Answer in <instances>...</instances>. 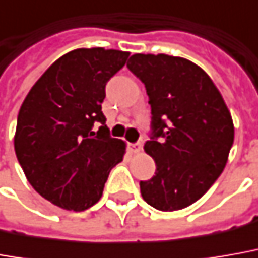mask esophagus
<instances>
[{
	"label": "esophagus",
	"mask_w": 258,
	"mask_h": 258,
	"mask_svg": "<svg viewBox=\"0 0 258 258\" xmlns=\"http://www.w3.org/2000/svg\"><path fill=\"white\" fill-rule=\"evenodd\" d=\"M128 148L130 151L134 152V154H138V152L141 151V148H143V145L140 143H133V144H128Z\"/></svg>",
	"instance_id": "1"
}]
</instances>
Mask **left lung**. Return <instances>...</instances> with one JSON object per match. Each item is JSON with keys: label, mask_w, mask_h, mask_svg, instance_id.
Listing matches in <instances>:
<instances>
[{"label": "left lung", "mask_w": 258, "mask_h": 258, "mask_svg": "<svg viewBox=\"0 0 258 258\" xmlns=\"http://www.w3.org/2000/svg\"><path fill=\"white\" fill-rule=\"evenodd\" d=\"M127 68L144 83L151 106L144 150L157 171L140 182L141 195L162 212L183 209L225 169L234 140L230 111L206 72L188 59L136 53Z\"/></svg>", "instance_id": "1"}]
</instances>
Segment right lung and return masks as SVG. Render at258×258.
I'll use <instances>...</instances> for the list:
<instances>
[{
  "label": "right lung",
  "instance_id": "right-lung-1",
  "mask_svg": "<svg viewBox=\"0 0 258 258\" xmlns=\"http://www.w3.org/2000/svg\"><path fill=\"white\" fill-rule=\"evenodd\" d=\"M128 52L76 49L59 57L33 85L19 108L15 154L32 188L75 212L100 201L125 143L110 136L101 103L106 85ZM94 122L102 125L93 132Z\"/></svg>",
  "mask_w": 258,
  "mask_h": 258
}]
</instances>
